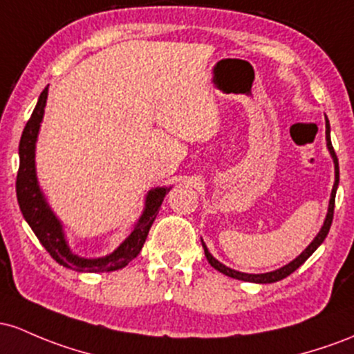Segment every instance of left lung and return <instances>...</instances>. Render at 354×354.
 <instances>
[{
	"label": "left lung",
	"mask_w": 354,
	"mask_h": 354,
	"mask_svg": "<svg viewBox=\"0 0 354 354\" xmlns=\"http://www.w3.org/2000/svg\"><path fill=\"white\" fill-rule=\"evenodd\" d=\"M326 140H328V149L329 152H331L333 156V160H335V170H336V180H335V185H333V192H331V201H329V209H328V216H326V221H324L323 227H321L319 234L315 237V241L311 242V244L306 248V251L303 254H299V256L296 257L292 263H289L288 266H284V268L277 269V271H272V272H266V274H245V272H239V271H234V269L230 268H225L224 264H221L219 261L214 259L212 256H210V252L207 251V248H205V244L202 242V248H204V252H205V257H207L209 264L212 266L214 269H217V271L225 274V276L229 277H234V279H241V281H249V283H259V284H266V283H276V281H281L284 279V277H288L289 274L295 272L297 268H299L301 264L304 263L306 259H308L309 256H311L313 252L316 251L317 248H319V244L326 239L328 232H329V227H331V222H333V216H335V198H336V189H337V184H339V165H337V157L335 153V149H333V144H331V137H329V122L326 118Z\"/></svg>",
	"instance_id": "1"
}]
</instances>
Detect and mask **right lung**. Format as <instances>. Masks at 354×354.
<instances>
[{"instance_id":"right-lung-1","label":"right lung","mask_w":354,"mask_h":354,"mask_svg":"<svg viewBox=\"0 0 354 354\" xmlns=\"http://www.w3.org/2000/svg\"><path fill=\"white\" fill-rule=\"evenodd\" d=\"M46 97H48V86L39 95L37 106H35L30 120L26 122L25 130L21 133V140H19L17 197L23 217L30 224V227L33 229V232L37 234L43 248L50 252V256L65 268H70L78 272H110L125 268L140 252L142 245L147 239V234H149L158 210H160L162 201H164L165 194L170 189L150 190L149 196H147L144 214L138 219L132 234L110 256L100 257V259H83V257L71 254L65 242V237H63L62 225H59L57 217L53 216L48 204L43 198L41 192H39L37 174H35V142H37L39 122H41L43 112H45Z\"/></svg>"}]
</instances>
